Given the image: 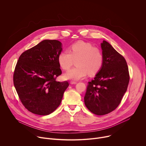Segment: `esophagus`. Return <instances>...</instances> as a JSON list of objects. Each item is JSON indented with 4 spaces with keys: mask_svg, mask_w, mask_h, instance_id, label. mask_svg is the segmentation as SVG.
<instances>
[{
    "mask_svg": "<svg viewBox=\"0 0 146 146\" xmlns=\"http://www.w3.org/2000/svg\"><path fill=\"white\" fill-rule=\"evenodd\" d=\"M70 83L71 84H77V81H71L70 82Z\"/></svg>",
    "mask_w": 146,
    "mask_h": 146,
    "instance_id": "1",
    "label": "esophagus"
}]
</instances>
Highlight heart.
I'll return each mask as SVG.
<instances>
[{
  "instance_id": "obj_1",
  "label": "heart",
  "mask_w": 146,
  "mask_h": 146,
  "mask_svg": "<svg viewBox=\"0 0 146 146\" xmlns=\"http://www.w3.org/2000/svg\"><path fill=\"white\" fill-rule=\"evenodd\" d=\"M76 61L75 68L68 71L65 77L70 80H80L89 74H96L101 69L103 63V55L101 51L90 43L78 41L69 47V52L64 51L58 57L60 66L68 70Z\"/></svg>"
}]
</instances>
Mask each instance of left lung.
I'll list each match as a JSON object with an SVG mask.
<instances>
[{
  "label": "left lung",
  "mask_w": 146,
  "mask_h": 146,
  "mask_svg": "<svg viewBox=\"0 0 146 146\" xmlns=\"http://www.w3.org/2000/svg\"><path fill=\"white\" fill-rule=\"evenodd\" d=\"M103 65L88 82L84 103L92 113L102 115L114 110L126 92L129 74L126 60L106 41L101 43Z\"/></svg>",
  "instance_id": "obj_1"
}]
</instances>
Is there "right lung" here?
<instances>
[{
  "instance_id": "right-lung-1",
  "label": "right lung",
  "mask_w": 146,
  "mask_h": 146,
  "mask_svg": "<svg viewBox=\"0 0 146 146\" xmlns=\"http://www.w3.org/2000/svg\"><path fill=\"white\" fill-rule=\"evenodd\" d=\"M62 50L59 41L44 40L19 57L14 85L23 105L33 114L46 115L54 111L69 86L67 81H56L62 74L58 61Z\"/></svg>"
}]
</instances>
